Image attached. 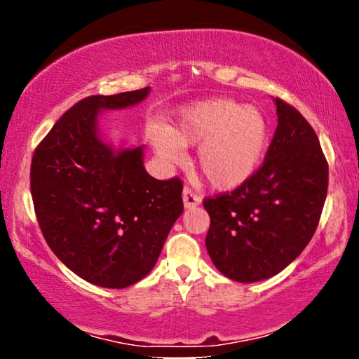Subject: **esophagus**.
Listing matches in <instances>:
<instances>
[{
  "label": "esophagus",
  "instance_id": "34e87169",
  "mask_svg": "<svg viewBox=\"0 0 359 359\" xmlns=\"http://www.w3.org/2000/svg\"><path fill=\"white\" fill-rule=\"evenodd\" d=\"M199 203H201L199 196L196 194L194 191L189 188V186H184V189H183V204H184V208L186 209L194 208V205H198Z\"/></svg>",
  "mask_w": 359,
  "mask_h": 359
}]
</instances>
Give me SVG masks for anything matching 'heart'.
Instances as JSON below:
<instances>
[{
    "label": "heart",
    "mask_w": 359,
    "mask_h": 359,
    "mask_svg": "<svg viewBox=\"0 0 359 359\" xmlns=\"http://www.w3.org/2000/svg\"><path fill=\"white\" fill-rule=\"evenodd\" d=\"M150 144L163 161L181 163L184 147H198V166L214 188L233 189L257 173L269 142L264 116L229 97L196 102L173 126L154 127Z\"/></svg>",
    "instance_id": "obj_1"
}]
</instances>
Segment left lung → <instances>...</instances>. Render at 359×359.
<instances>
[{"label": "left lung", "mask_w": 359, "mask_h": 359, "mask_svg": "<svg viewBox=\"0 0 359 359\" xmlns=\"http://www.w3.org/2000/svg\"><path fill=\"white\" fill-rule=\"evenodd\" d=\"M278 127L263 165L232 193L204 199L205 248L215 268L238 283L283 271L307 247L320 219L328 165L304 116L274 100Z\"/></svg>", "instance_id": "left-lung-1"}]
</instances>
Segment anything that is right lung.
<instances>
[{"label":"right lung","mask_w":359,"mask_h":359,"mask_svg":"<svg viewBox=\"0 0 359 359\" xmlns=\"http://www.w3.org/2000/svg\"><path fill=\"white\" fill-rule=\"evenodd\" d=\"M149 93L85 97L32 156L31 194L43 238L68 269L101 287L145 278L183 212L181 180L151 178L144 145L107 144L97 126L102 111L135 106Z\"/></svg>","instance_id":"add662e5"}]
</instances>
